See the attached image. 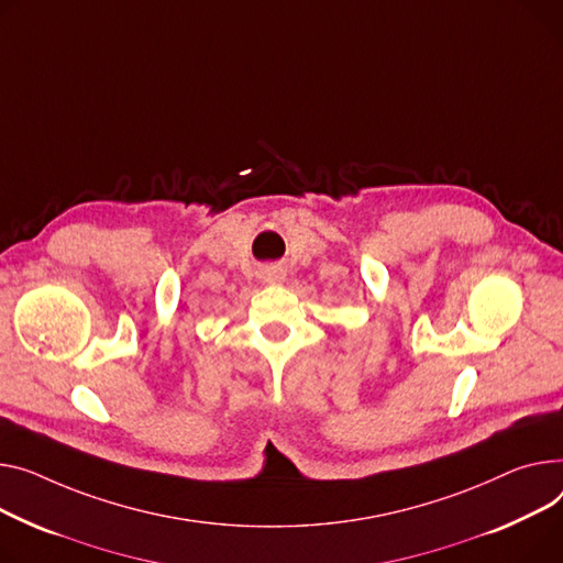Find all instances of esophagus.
I'll return each instance as SVG.
<instances>
[{
  "label": "esophagus",
  "instance_id": "1",
  "mask_svg": "<svg viewBox=\"0 0 563 563\" xmlns=\"http://www.w3.org/2000/svg\"><path fill=\"white\" fill-rule=\"evenodd\" d=\"M260 278H262V283H267V285H280V283H285L287 272L278 265H269V267L260 272Z\"/></svg>",
  "mask_w": 563,
  "mask_h": 563
}]
</instances>
